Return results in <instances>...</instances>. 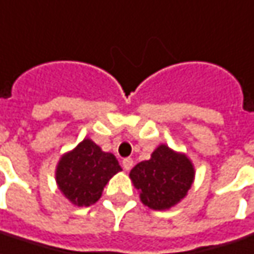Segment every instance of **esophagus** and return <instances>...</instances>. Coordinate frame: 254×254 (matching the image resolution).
<instances>
[{
	"label": "esophagus",
	"instance_id": "34e87169",
	"mask_svg": "<svg viewBox=\"0 0 254 254\" xmlns=\"http://www.w3.org/2000/svg\"><path fill=\"white\" fill-rule=\"evenodd\" d=\"M122 166H124V169L125 170H130L133 166V159L132 158H125L124 161H122Z\"/></svg>",
	"mask_w": 254,
	"mask_h": 254
}]
</instances>
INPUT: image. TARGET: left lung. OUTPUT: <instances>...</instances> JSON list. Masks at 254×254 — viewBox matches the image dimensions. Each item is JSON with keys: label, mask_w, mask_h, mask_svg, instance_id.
<instances>
[{"label": "left lung", "mask_w": 254, "mask_h": 254, "mask_svg": "<svg viewBox=\"0 0 254 254\" xmlns=\"http://www.w3.org/2000/svg\"><path fill=\"white\" fill-rule=\"evenodd\" d=\"M140 199L154 210L175 206L187 195L194 182V166L184 154L161 144L148 161L137 164L129 173Z\"/></svg>", "instance_id": "left-lung-1"}]
</instances>
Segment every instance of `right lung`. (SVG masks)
I'll list each match as a JSON object with an SVG mask.
<instances>
[{
  "mask_svg": "<svg viewBox=\"0 0 254 254\" xmlns=\"http://www.w3.org/2000/svg\"><path fill=\"white\" fill-rule=\"evenodd\" d=\"M121 170L117 158L90 139L60 158L56 168V183L60 191L75 206H90L102 196L103 189Z\"/></svg>",
  "mask_w": 254,
  "mask_h": 254,
  "instance_id": "1",
  "label": "right lung"
}]
</instances>
